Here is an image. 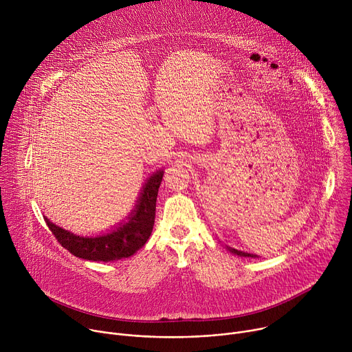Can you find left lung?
Masks as SVG:
<instances>
[{"label":"left lung","mask_w":352,"mask_h":352,"mask_svg":"<svg viewBox=\"0 0 352 352\" xmlns=\"http://www.w3.org/2000/svg\"><path fill=\"white\" fill-rule=\"evenodd\" d=\"M230 252L235 254V255H239V256H245V258H256V255H250V254H245V252H241V250H236L234 248H228Z\"/></svg>","instance_id":"1"}]
</instances>
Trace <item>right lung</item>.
Returning a JSON list of instances; mask_svg holds the SVG:
<instances>
[{
	"instance_id": "right-lung-1",
	"label": "right lung",
	"mask_w": 352,
	"mask_h": 352,
	"mask_svg": "<svg viewBox=\"0 0 352 352\" xmlns=\"http://www.w3.org/2000/svg\"><path fill=\"white\" fill-rule=\"evenodd\" d=\"M163 174V171H157L148 178L128 223L107 235L94 238L79 236L53 224L47 217H44V221L56 239L78 258L93 262H111L129 258L146 243L152 234Z\"/></svg>"
}]
</instances>
